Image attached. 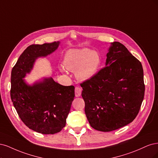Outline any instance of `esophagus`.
Instances as JSON below:
<instances>
[{
  "label": "esophagus",
  "mask_w": 158,
  "mask_h": 158,
  "mask_svg": "<svg viewBox=\"0 0 158 158\" xmlns=\"http://www.w3.org/2000/svg\"><path fill=\"white\" fill-rule=\"evenodd\" d=\"M81 92H82V90H81V88L78 87V86H77V87H75V94L76 97H79V96H80L81 94Z\"/></svg>",
  "instance_id": "1"
}]
</instances>
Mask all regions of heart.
Segmentation results:
<instances>
[{
	"label": "heart",
	"mask_w": 158,
	"mask_h": 158,
	"mask_svg": "<svg viewBox=\"0 0 158 158\" xmlns=\"http://www.w3.org/2000/svg\"><path fill=\"white\" fill-rule=\"evenodd\" d=\"M99 54L88 48L70 49L65 54L64 66L70 72H75L77 79L81 81H88L97 72L100 65ZM60 69L65 72L63 66Z\"/></svg>",
	"instance_id": "b5f03b06"
}]
</instances>
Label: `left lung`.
I'll return each mask as SVG.
<instances>
[{
    "label": "left lung",
    "mask_w": 158,
    "mask_h": 158,
    "mask_svg": "<svg viewBox=\"0 0 158 158\" xmlns=\"http://www.w3.org/2000/svg\"><path fill=\"white\" fill-rule=\"evenodd\" d=\"M106 66L81 84L90 126L103 132L131 123L139 114L145 86L142 66L123 44L111 43Z\"/></svg>",
    "instance_id": "left-lung-1"
}]
</instances>
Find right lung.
Instances as JSON below:
<instances>
[{
  "label": "right lung",
  "instance_id": "1",
  "mask_svg": "<svg viewBox=\"0 0 158 158\" xmlns=\"http://www.w3.org/2000/svg\"><path fill=\"white\" fill-rule=\"evenodd\" d=\"M60 42L30 45L20 55L11 73L10 96L24 124L44 135L55 134L65 125L75 97L74 86H63L52 77H43L29 85L24 78L37 59L56 50Z\"/></svg>",
  "mask_w": 158,
  "mask_h": 158
}]
</instances>
